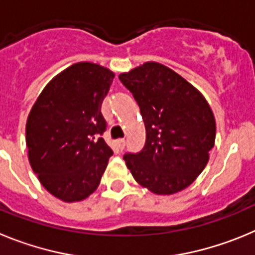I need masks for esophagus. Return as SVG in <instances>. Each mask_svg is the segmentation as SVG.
Wrapping results in <instances>:
<instances>
[{
	"instance_id": "obj_1",
	"label": "esophagus",
	"mask_w": 255,
	"mask_h": 255,
	"mask_svg": "<svg viewBox=\"0 0 255 255\" xmlns=\"http://www.w3.org/2000/svg\"><path fill=\"white\" fill-rule=\"evenodd\" d=\"M125 146H126V141L123 138H121V139H117V147L119 148V150L122 151L123 148H125Z\"/></svg>"
}]
</instances>
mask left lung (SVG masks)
<instances>
[{
  "mask_svg": "<svg viewBox=\"0 0 255 255\" xmlns=\"http://www.w3.org/2000/svg\"><path fill=\"white\" fill-rule=\"evenodd\" d=\"M119 80L132 93L146 127V143L125 161L134 180L155 194L178 193L207 165L216 122L210 104L180 75L146 62Z\"/></svg>",
  "mask_w": 255,
  "mask_h": 255,
  "instance_id": "8db88e82",
  "label": "left lung"
}]
</instances>
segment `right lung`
Instances as JSON below:
<instances>
[{"instance_id": "1", "label": "right lung", "mask_w": 255, "mask_h": 255, "mask_svg": "<svg viewBox=\"0 0 255 255\" xmlns=\"http://www.w3.org/2000/svg\"><path fill=\"white\" fill-rule=\"evenodd\" d=\"M114 72L91 62L70 66L47 84L26 121L27 157L43 187L63 202L99 187L112 148L102 138V103Z\"/></svg>"}]
</instances>
